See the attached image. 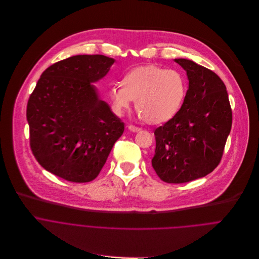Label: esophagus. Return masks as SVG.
Returning a JSON list of instances; mask_svg holds the SVG:
<instances>
[{
  "label": "esophagus",
  "instance_id": "obj_1",
  "mask_svg": "<svg viewBox=\"0 0 259 259\" xmlns=\"http://www.w3.org/2000/svg\"><path fill=\"white\" fill-rule=\"evenodd\" d=\"M127 128H128L131 132H133V133H138V132H140V131H141V128H140V127L135 126V125H128V126H127Z\"/></svg>",
  "mask_w": 259,
  "mask_h": 259
}]
</instances>
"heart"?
<instances>
[{
  "mask_svg": "<svg viewBox=\"0 0 259 259\" xmlns=\"http://www.w3.org/2000/svg\"><path fill=\"white\" fill-rule=\"evenodd\" d=\"M187 95L185 77L176 70L146 65L125 73L122 83L110 87L112 110L122 116L137 100L139 117L150 124L171 120L181 110Z\"/></svg>",
  "mask_w": 259,
  "mask_h": 259,
  "instance_id": "b5f03b06",
  "label": "heart"
}]
</instances>
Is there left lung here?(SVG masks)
Masks as SVG:
<instances>
[{"mask_svg":"<svg viewBox=\"0 0 259 259\" xmlns=\"http://www.w3.org/2000/svg\"><path fill=\"white\" fill-rule=\"evenodd\" d=\"M175 61L186 70L189 88L180 112L154 132L152 166L163 182L183 184L207 176L220 164L233 117L218 74L192 60Z\"/></svg>","mask_w":259,"mask_h":259,"instance_id":"left-lung-1","label":"left lung"}]
</instances>
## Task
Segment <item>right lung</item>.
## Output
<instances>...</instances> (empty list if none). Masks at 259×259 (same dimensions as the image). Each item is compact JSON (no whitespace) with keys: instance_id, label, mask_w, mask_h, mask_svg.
I'll list each match as a JSON object with an SVG mask.
<instances>
[{"instance_id":"1","label":"right lung","mask_w":259,"mask_h":259,"mask_svg":"<svg viewBox=\"0 0 259 259\" xmlns=\"http://www.w3.org/2000/svg\"><path fill=\"white\" fill-rule=\"evenodd\" d=\"M114 62L104 55H76L41 73L27 102L26 118L32 154L46 170L88 183L104 166L124 123L92 83Z\"/></svg>"}]
</instances>
